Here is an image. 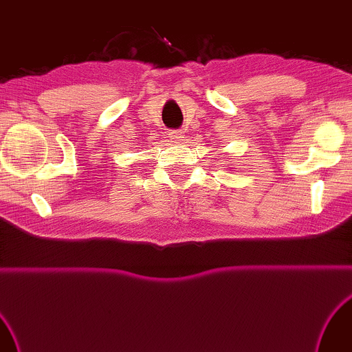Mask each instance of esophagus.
I'll use <instances>...</instances> for the list:
<instances>
[{
    "mask_svg": "<svg viewBox=\"0 0 352 352\" xmlns=\"http://www.w3.org/2000/svg\"><path fill=\"white\" fill-rule=\"evenodd\" d=\"M169 139L172 140V142H175V143H178V142H182L184 137H183V133L182 131H177V129H172V131H169Z\"/></svg>",
    "mask_w": 352,
    "mask_h": 352,
    "instance_id": "esophagus-1",
    "label": "esophagus"
}]
</instances>
